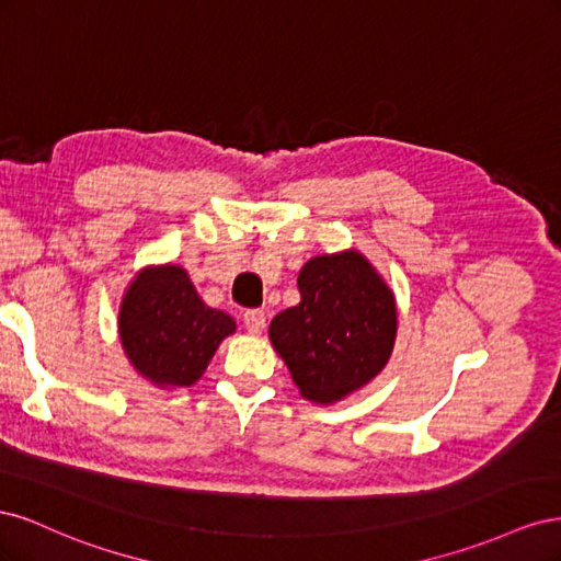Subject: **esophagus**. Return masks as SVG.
<instances>
[{
    "label": "esophagus",
    "mask_w": 561,
    "mask_h": 561,
    "mask_svg": "<svg viewBox=\"0 0 561 561\" xmlns=\"http://www.w3.org/2000/svg\"><path fill=\"white\" fill-rule=\"evenodd\" d=\"M243 322H245V330L250 334H262L266 328V313L260 309H250L243 313Z\"/></svg>",
    "instance_id": "esophagus-1"
}]
</instances>
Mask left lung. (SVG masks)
Here are the masks:
<instances>
[{
	"label": "left lung",
	"mask_w": 561,
	"mask_h": 561,
	"mask_svg": "<svg viewBox=\"0 0 561 561\" xmlns=\"http://www.w3.org/2000/svg\"><path fill=\"white\" fill-rule=\"evenodd\" d=\"M301 301L268 325L301 398L334 404L381 375L396 346V295L360 250L311 257L299 271Z\"/></svg>",
	"instance_id": "obj_1"
}]
</instances>
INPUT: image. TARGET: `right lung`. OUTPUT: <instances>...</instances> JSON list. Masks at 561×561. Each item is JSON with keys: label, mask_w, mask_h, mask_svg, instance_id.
Returning a JSON list of instances; mask_svg holds the SVG:
<instances>
[{"label": "right lung", "mask_w": 561, "mask_h": 561, "mask_svg": "<svg viewBox=\"0 0 561 561\" xmlns=\"http://www.w3.org/2000/svg\"><path fill=\"white\" fill-rule=\"evenodd\" d=\"M118 342L135 371L157 388L194 386L236 320L210 309L180 264H151L128 283L118 304Z\"/></svg>", "instance_id": "obj_1"}]
</instances>
